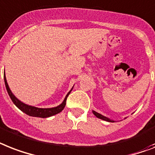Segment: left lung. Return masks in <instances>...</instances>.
Instances as JSON below:
<instances>
[{
	"mask_svg": "<svg viewBox=\"0 0 155 155\" xmlns=\"http://www.w3.org/2000/svg\"><path fill=\"white\" fill-rule=\"evenodd\" d=\"M93 114H95V116L97 117V118H99V119H103V120H105V121H107V122H110V123H114V121L113 120H111V119H108V118H107V117L104 116V115H102L101 114H99V113H97L96 111H95V110H92Z\"/></svg>",
	"mask_w": 155,
	"mask_h": 155,
	"instance_id": "left-lung-1",
	"label": "left lung"
}]
</instances>
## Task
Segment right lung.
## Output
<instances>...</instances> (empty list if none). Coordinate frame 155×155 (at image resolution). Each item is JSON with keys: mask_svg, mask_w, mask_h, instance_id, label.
Listing matches in <instances>:
<instances>
[{"mask_svg": "<svg viewBox=\"0 0 155 155\" xmlns=\"http://www.w3.org/2000/svg\"><path fill=\"white\" fill-rule=\"evenodd\" d=\"M4 80H5L6 90L8 91V95H9V97L12 99V101L13 102V104H14L20 110H22L23 112H25V114H28V115L33 117H40V118H48V117L52 116V115H55V114H58V113L61 112V111L64 110L65 105H66L67 98H68V95L71 91L72 88H73V87H72L71 90L68 93V95H66L64 100L62 104H60V105H59V106L56 107L51 108H38L36 107L27 105V104H24V103H22L21 101H20V100L12 94V92L11 91V90H10L9 87H8V83H7V80H6L5 74H4Z\"/></svg>", "mask_w": 155, "mask_h": 155, "instance_id": "right-lung-1", "label": "right lung"}]
</instances>
